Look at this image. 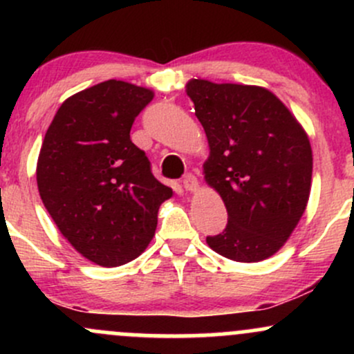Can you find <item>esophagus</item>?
<instances>
[{
  "mask_svg": "<svg viewBox=\"0 0 354 354\" xmlns=\"http://www.w3.org/2000/svg\"><path fill=\"white\" fill-rule=\"evenodd\" d=\"M183 188L186 191H196L198 186H200V183H198L196 176H193V174H186L185 178H183Z\"/></svg>",
  "mask_w": 354,
  "mask_h": 354,
  "instance_id": "esophagus-1",
  "label": "esophagus"
}]
</instances>
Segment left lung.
I'll return each instance as SVG.
<instances>
[{"label":"left lung","mask_w":354,"mask_h":354,"mask_svg":"<svg viewBox=\"0 0 354 354\" xmlns=\"http://www.w3.org/2000/svg\"><path fill=\"white\" fill-rule=\"evenodd\" d=\"M186 95L208 138L205 180L228 211L225 231L206 243L233 261H263L288 241L310 200L306 131L266 88L198 78Z\"/></svg>","instance_id":"left-lung-1"}]
</instances>
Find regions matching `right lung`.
I'll return each mask as SVG.
<instances>
[{"mask_svg":"<svg viewBox=\"0 0 354 354\" xmlns=\"http://www.w3.org/2000/svg\"><path fill=\"white\" fill-rule=\"evenodd\" d=\"M154 93L108 80L61 104L44 135L36 183L44 208L81 256L100 266L138 258L173 189L153 176L129 138Z\"/></svg>","mask_w":354,"mask_h":354,"instance_id":"add662e5","label":"right lung"}]
</instances>
